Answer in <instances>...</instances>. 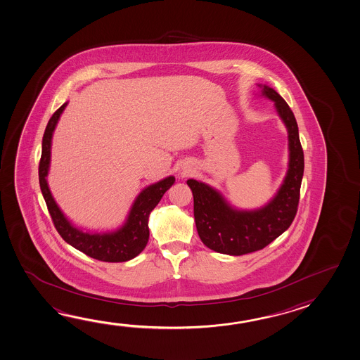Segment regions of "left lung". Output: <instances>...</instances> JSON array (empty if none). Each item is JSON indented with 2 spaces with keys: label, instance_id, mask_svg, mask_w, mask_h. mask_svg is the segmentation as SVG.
I'll list each match as a JSON object with an SVG mask.
<instances>
[{
  "label": "left lung",
  "instance_id": "left-lung-1",
  "mask_svg": "<svg viewBox=\"0 0 360 360\" xmlns=\"http://www.w3.org/2000/svg\"><path fill=\"white\" fill-rule=\"evenodd\" d=\"M258 86L262 96L274 102L288 133V169L276 195L263 207L239 210L214 187L195 179L187 181L200 239L211 250L227 255H244L271 244L290 226L300 201L304 160L295 115L274 89Z\"/></svg>",
  "mask_w": 360,
  "mask_h": 360
}]
</instances>
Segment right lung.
Returning <instances> with one entry per match:
<instances>
[{
    "label": "right lung",
    "mask_w": 360,
    "mask_h": 360,
    "mask_svg": "<svg viewBox=\"0 0 360 360\" xmlns=\"http://www.w3.org/2000/svg\"><path fill=\"white\" fill-rule=\"evenodd\" d=\"M67 105L68 102L58 108L46 125L39 165L40 189L49 210L51 220L64 241L91 258L110 263L127 262L144 250L149 240V214L158 205L165 192L171 188L176 178L169 176L143 189L131 205L124 225L114 231L89 233L75 226L58 206L46 181L51 167V138Z\"/></svg>",
    "instance_id": "add662e5"
}]
</instances>
